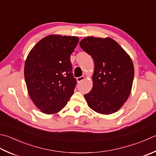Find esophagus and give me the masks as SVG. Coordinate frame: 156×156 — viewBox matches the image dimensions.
<instances>
[{"label": "esophagus", "instance_id": "34e87169", "mask_svg": "<svg viewBox=\"0 0 156 156\" xmlns=\"http://www.w3.org/2000/svg\"><path fill=\"white\" fill-rule=\"evenodd\" d=\"M84 79H85L84 76H81V77H78V78H76V80H77V82L79 83V82H82V80H84Z\"/></svg>", "mask_w": 156, "mask_h": 156}]
</instances>
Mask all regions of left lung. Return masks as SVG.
I'll return each mask as SVG.
<instances>
[{"instance_id": "8db88e82", "label": "left lung", "mask_w": 156, "mask_h": 156, "mask_svg": "<svg viewBox=\"0 0 156 156\" xmlns=\"http://www.w3.org/2000/svg\"><path fill=\"white\" fill-rule=\"evenodd\" d=\"M80 47L94 63L93 88L84 94L88 107L101 114H114L129 99L133 87L134 66L129 55L111 38L88 36Z\"/></svg>"}]
</instances>
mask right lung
Instances as JSON below:
<instances>
[{
	"instance_id": "right-lung-1",
	"label": "right lung",
	"mask_w": 156,
	"mask_h": 156,
	"mask_svg": "<svg viewBox=\"0 0 156 156\" xmlns=\"http://www.w3.org/2000/svg\"><path fill=\"white\" fill-rule=\"evenodd\" d=\"M78 41L76 36L48 35L34 45L26 58L24 77L27 93L44 114L59 112L74 93L76 80L70 55Z\"/></svg>"
}]
</instances>
